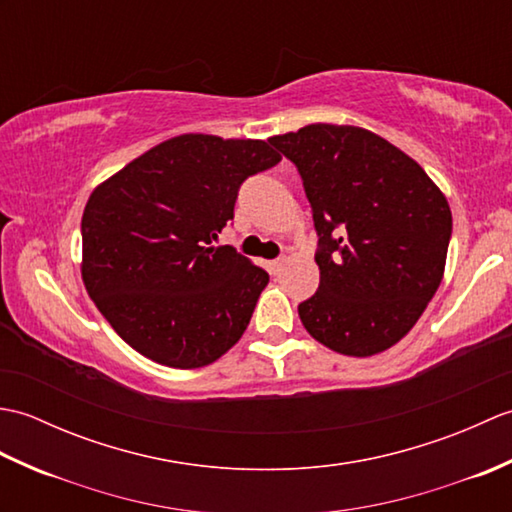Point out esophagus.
Segmentation results:
<instances>
[{
	"mask_svg": "<svg viewBox=\"0 0 512 512\" xmlns=\"http://www.w3.org/2000/svg\"><path fill=\"white\" fill-rule=\"evenodd\" d=\"M284 262H286L284 257H279V259H273V262H268V270H270V275H277L279 270L284 268Z\"/></svg>",
	"mask_w": 512,
	"mask_h": 512,
	"instance_id": "34e87169",
	"label": "esophagus"
}]
</instances>
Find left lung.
<instances>
[{
	"label": "left lung",
	"mask_w": 512,
	"mask_h": 512,
	"mask_svg": "<svg viewBox=\"0 0 512 512\" xmlns=\"http://www.w3.org/2000/svg\"><path fill=\"white\" fill-rule=\"evenodd\" d=\"M268 143L297 167L319 237L321 281L299 303L303 325L339 354L387 350L442 281L447 198L416 160L361 127L317 123Z\"/></svg>",
	"instance_id": "obj_1"
}]
</instances>
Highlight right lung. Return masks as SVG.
<instances>
[{"label":"right lung","mask_w":512,"mask_h":512,"mask_svg":"<svg viewBox=\"0 0 512 512\" xmlns=\"http://www.w3.org/2000/svg\"><path fill=\"white\" fill-rule=\"evenodd\" d=\"M281 156L264 140L184 134L129 162L85 204L83 281L121 339L193 369L239 341L268 284L233 246H211L239 187Z\"/></svg>","instance_id":"right-lung-1"}]
</instances>
